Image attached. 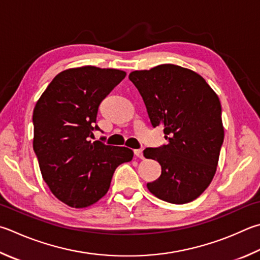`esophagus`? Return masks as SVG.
<instances>
[{"label": "esophagus", "instance_id": "1", "mask_svg": "<svg viewBox=\"0 0 260 260\" xmlns=\"http://www.w3.org/2000/svg\"><path fill=\"white\" fill-rule=\"evenodd\" d=\"M134 154L136 157L140 158V159H143V150L142 149H138V150H134Z\"/></svg>", "mask_w": 260, "mask_h": 260}]
</instances>
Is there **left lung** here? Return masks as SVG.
<instances>
[{
    "mask_svg": "<svg viewBox=\"0 0 260 260\" xmlns=\"http://www.w3.org/2000/svg\"><path fill=\"white\" fill-rule=\"evenodd\" d=\"M129 81L142 96L152 127L162 126L167 144L146 148L161 175L149 191L169 204L197 199L214 178L224 141L217 94L200 75L175 64L135 70Z\"/></svg>",
    "mask_w": 260,
    "mask_h": 260,
    "instance_id": "left-lung-1",
    "label": "left lung"
}]
</instances>
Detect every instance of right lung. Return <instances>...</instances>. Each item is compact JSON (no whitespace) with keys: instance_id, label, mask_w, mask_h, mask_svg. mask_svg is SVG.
Instances as JSON below:
<instances>
[{"instance_id":"right-lung-1","label":"right lung","mask_w":260,"mask_h":260,"mask_svg":"<svg viewBox=\"0 0 260 260\" xmlns=\"http://www.w3.org/2000/svg\"><path fill=\"white\" fill-rule=\"evenodd\" d=\"M126 73L93 66L53 78L32 112V148L51 192L73 208L95 204L110 187L116 168L133 159L125 146L94 141L98 110Z\"/></svg>"}]
</instances>
